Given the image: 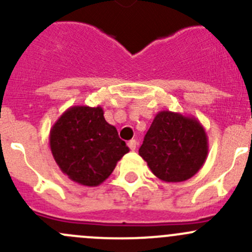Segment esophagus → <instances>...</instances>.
Returning a JSON list of instances; mask_svg holds the SVG:
<instances>
[{
    "label": "esophagus",
    "instance_id": "34e87169",
    "mask_svg": "<svg viewBox=\"0 0 252 252\" xmlns=\"http://www.w3.org/2000/svg\"><path fill=\"white\" fill-rule=\"evenodd\" d=\"M128 146H129V149L130 150H135L136 149V146H138V142H136V140H130V141H128Z\"/></svg>",
    "mask_w": 252,
    "mask_h": 252
}]
</instances>
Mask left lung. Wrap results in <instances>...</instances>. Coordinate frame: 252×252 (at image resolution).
Wrapping results in <instances>:
<instances>
[{
  "mask_svg": "<svg viewBox=\"0 0 252 252\" xmlns=\"http://www.w3.org/2000/svg\"><path fill=\"white\" fill-rule=\"evenodd\" d=\"M207 154V134L199 119L171 111H159L155 116L139 149L152 173L166 183L194 177Z\"/></svg>",
  "mask_w": 252,
  "mask_h": 252,
  "instance_id": "8db88e82",
  "label": "left lung"
}]
</instances>
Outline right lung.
I'll return each instance as SVG.
<instances>
[{"label":"right lung","instance_id":"1","mask_svg":"<svg viewBox=\"0 0 252 252\" xmlns=\"http://www.w3.org/2000/svg\"><path fill=\"white\" fill-rule=\"evenodd\" d=\"M50 147L61 171L85 187H97L129 152L117 129L108 124L101 106H72L50 130Z\"/></svg>","mask_w":252,"mask_h":252}]
</instances>
